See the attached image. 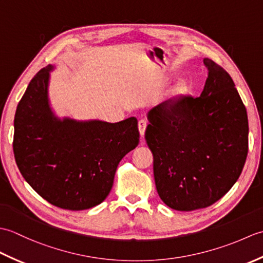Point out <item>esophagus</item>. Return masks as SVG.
Wrapping results in <instances>:
<instances>
[{
  "label": "esophagus",
  "mask_w": 263,
  "mask_h": 263,
  "mask_svg": "<svg viewBox=\"0 0 263 263\" xmlns=\"http://www.w3.org/2000/svg\"><path fill=\"white\" fill-rule=\"evenodd\" d=\"M148 125V122L146 120H140L138 123V127H139V132H140V136L143 137L144 132H146V127Z\"/></svg>",
  "instance_id": "1"
}]
</instances>
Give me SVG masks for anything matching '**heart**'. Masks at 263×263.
<instances>
[{
  "label": "heart",
  "mask_w": 263,
  "mask_h": 263,
  "mask_svg": "<svg viewBox=\"0 0 263 263\" xmlns=\"http://www.w3.org/2000/svg\"><path fill=\"white\" fill-rule=\"evenodd\" d=\"M189 92V85L185 81H178L176 82L174 86H173L170 91H168V96L172 99H180L182 97L185 96V95Z\"/></svg>",
  "instance_id": "heart-1"
}]
</instances>
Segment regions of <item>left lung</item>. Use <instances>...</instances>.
I'll use <instances>...</instances> for the list:
<instances>
[{
    "mask_svg": "<svg viewBox=\"0 0 263 263\" xmlns=\"http://www.w3.org/2000/svg\"><path fill=\"white\" fill-rule=\"evenodd\" d=\"M200 97L164 102L148 111L144 138L156 189L178 211L209 206L238 180L249 149L247 108L231 76L210 59Z\"/></svg>",
    "mask_w": 263,
    "mask_h": 263,
    "instance_id": "obj_1",
    "label": "left lung"
}]
</instances>
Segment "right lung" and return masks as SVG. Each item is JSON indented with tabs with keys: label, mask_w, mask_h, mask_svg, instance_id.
I'll return each instance as SVG.
<instances>
[{
	"label": "right lung",
	"mask_w": 263,
	"mask_h": 263,
	"mask_svg": "<svg viewBox=\"0 0 263 263\" xmlns=\"http://www.w3.org/2000/svg\"><path fill=\"white\" fill-rule=\"evenodd\" d=\"M53 70L49 64L32 78L16 107L15 163L27 183L49 203L85 210L106 199L121 159L138 146V120L61 119L48 97Z\"/></svg>",
	"instance_id": "obj_1"
}]
</instances>
